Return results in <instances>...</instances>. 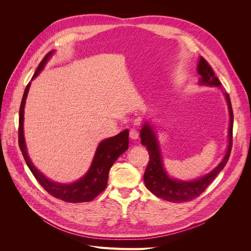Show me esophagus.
Instances as JSON below:
<instances>
[{
  "mask_svg": "<svg viewBox=\"0 0 251 251\" xmlns=\"http://www.w3.org/2000/svg\"><path fill=\"white\" fill-rule=\"evenodd\" d=\"M129 136L131 138V140H137L139 135H138V132L135 130V129H131L130 130V133H129Z\"/></svg>",
  "mask_w": 251,
  "mask_h": 251,
  "instance_id": "obj_1",
  "label": "esophagus"
}]
</instances>
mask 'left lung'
Listing matches in <instances>:
<instances>
[{
  "label": "left lung",
  "mask_w": 251,
  "mask_h": 251,
  "mask_svg": "<svg viewBox=\"0 0 251 251\" xmlns=\"http://www.w3.org/2000/svg\"><path fill=\"white\" fill-rule=\"evenodd\" d=\"M197 73L201 76L199 79V84L201 86H216L221 88V82L216 77L214 70L208 65V63L202 58H200L197 64ZM224 97L226 99L230 122L228 128V146L226 149V153L224 155L220 164L210 171L209 173L196 178L194 180H180L171 177L167 170L164 167V160L160 148L159 139L155 132V127L151 121L144 122L140 130L141 144L147 147L150 153V162L147 167L146 173L143 175L144 183L147 188L160 197L162 200L171 202H184L189 201L197 196H200L209 185L217 175L226 166L232 150V132H233V111L231 100L228 94L224 92Z\"/></svg>",
  "instance_id": "left-lung-1"
}]
</instances>
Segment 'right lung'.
Segmentation results:
<instances>
[{
    "mask_svg": "<svg viewBox=\"0 0 251 251\" xmlns=\"http://www.w3.org/2000/svg\"><path fill=\"white\" fill-rule=\"evenodd\" d=\"M55 50H50L46 55L44 60L39 63L38 67L32 76L34 79L41 71L44 70L48 61L54 55ZM31 82L26 86L23 98L20 104L19 110V147L24 156L26 165L28 166L31 173L38 181V183L48 191L50 195L56 199L67 202H85L90 201L101 193L105 187H107L109 172L111 167L117 161V159L122 153L128 150L129 146V130L125 129L119 134L103 139L100 142L97 148L94 159L90 164L87 172L80 178L73 183H59L52 181L46 177L41 171L33 165L32 161L28 155L27 148H26L25 138H24V108L25 101L27 99L28 91L30 88Z\"/></svg>",
    "mask_w": 251,
    "mask_h": 251,
    "instance_id": "right-lung-1",
    "label": "right lung"
}]
</instances>
